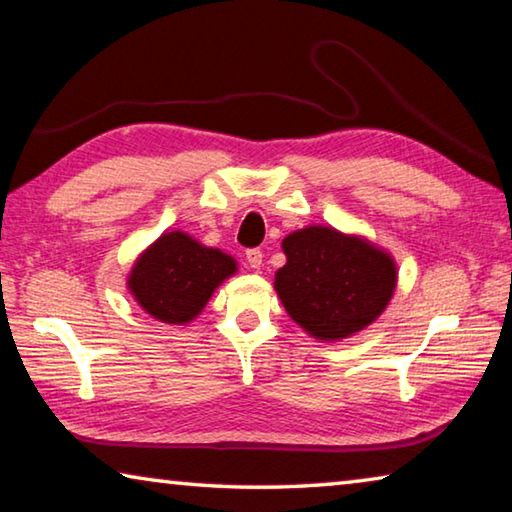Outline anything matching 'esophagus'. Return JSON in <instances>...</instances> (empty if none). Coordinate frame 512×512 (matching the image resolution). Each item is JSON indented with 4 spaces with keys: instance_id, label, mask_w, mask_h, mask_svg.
Instances as JSON below:
<instances>
[{
    "instance_id": "obj_1",
    "label": "esophagus",
    "mask_w": 512,
    "mask_h": 512,
    "mask_svg": "<svg viewBox=\"0 0 512 512\" xmlns=\"http://www.w3.org/2000/svg\"><path fill=\"white\" fill-rule=\"evenodd\" d=\"M246 259H248L250 268H259V266H262L264 253H262V250H259V248H248V250H246Z\"/></svg>"
}]
</instances>
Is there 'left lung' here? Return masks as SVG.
Instances as JSON below:
<instances>
[{
  "instance_id": "8db88e82",
  "label": "left lung",
  "mask_w": 512,
  "mask_h": 512,
  "mask_svg": "<svg viewBox=\"0 0 512 512\" xmlns=\"http://www.w3.org/2000/svg\"><path fill=\"white\" fill-rule=\"evenodd\" d=\"M287 264L275 273L284 309L320 341L370 325L395 291V262L366 239L311 225L282 241Z\"/></svg>"
}]
</instances>
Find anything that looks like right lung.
I'll list each match as a JSON object with an SVG mask.
<instances>
[{
  "label": "right lung",
  "mask_w": 512,
  "mask_h": 512,
  "mask_svg": "<svg viewBox=\"0 0 512 512\" xmlns=\"http://www.w3.org/2000/svg\"><path fill=\"white\" fill-rule=\"evenodd\" d=\"M237 271L235 259L205 248L185 232H167L137 259L128 289L140 307L162 323H189L214 289Z\"/></svg>",
  "instance_id": "add662e5"
}]
</instances>
